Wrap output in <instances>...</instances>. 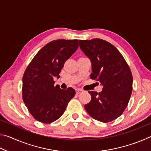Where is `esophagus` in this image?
Returning a JSON list of instances; mask_svg holds the SVG:
<instances>
[{
    "mask_svg": "<svg viewBox=\"0 0 151 151\" xmlns=\"http://www.w3.org/2000/svg\"><path fill=\"white\" fill-rule=\"evenodd\" d=\"M82 92H83V90H82V89H80V88L76 89V94H79L80 93H81Z\"/></svg>",
    "mask_w": 151,
    "mask_h": 151,
    "instance_id": "34e87169",
    "label": "esophagus"
}]
</instances>
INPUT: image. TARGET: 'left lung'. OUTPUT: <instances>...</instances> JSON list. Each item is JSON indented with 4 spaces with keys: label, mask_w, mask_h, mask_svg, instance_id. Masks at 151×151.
<instances>
[{
    "label": "left lung",
    "mask_w": 151,
    "mask_h": 151,
    "mask_svg": "<svg viewBox=\"0 0 151 151\" xmlns=\"http://www.w3.org/2000/svg\"><path fill=\"white\" fill-rule=\"evenodd\" d=\"M79 45L92 63L91 78L100 82L103 91H88L86 111L96 121L109 122L123 113L132 91V75L121 53L111 43L100 39L79 40Z\"/></svg>",
    "instance_id": "obj_1"
}]
</instances>
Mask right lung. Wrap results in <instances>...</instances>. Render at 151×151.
Here are the masks:
<instances>
[{
	"mask_svg": "<svg viewBox=\"0 0 151 151\" xmlns=\"http://www.w3.org/2000/svg\"><path fill=\"white\" fill-rule=\"evenodd\" d=\"M78 47V40H52L40 49L28 65L22 77V99L32 116L42 123L59 119L75 95L73 88L55 86L54 78Z\"/></svg>",
	"mask_w": 151,
	"mask_h": 151,
	"instance_id": "right-lung-1",
	"label": "right lung"
}]
</instances>
